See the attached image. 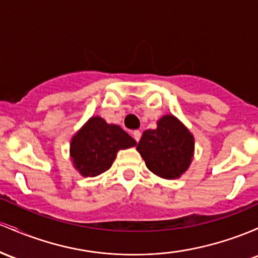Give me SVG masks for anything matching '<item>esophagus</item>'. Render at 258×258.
<instances>
[{
	"label": "esophagus",
	"instance_id": "esophagus-1",
	"mask_svg": "<svg viewBox=\"0 0 258 258\" xmlns=\"http://www.w3.org/2000/svg\"><path fill=\"white\" fill-rule=\"evenodd\" d=\"M133 138L135 139L137 143H139V140H140L141 138V132H139V130H134V132H133Z\"/></svg>",
	"mask_w": 258,
	"mask_h": 258
}]
</instances>
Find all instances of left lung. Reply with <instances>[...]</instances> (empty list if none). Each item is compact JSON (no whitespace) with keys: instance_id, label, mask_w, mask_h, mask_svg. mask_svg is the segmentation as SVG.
I'll use <instances>...</instances> for the list:
<instances>
[{"instance_id":"obj_1","label":"left lung","mask_w":258,"mask_h":258,"mask_svg":"<svg viewBox=\"0 0 258 258\" xmlns=\"http://www.w3.org/2000/svg\"><path fill=\"white\" fill-rule=\"evenodd\" d=\"M137 150L153 174L174 180L191 164L195 138L175 115L164 114L157 120V128L143 133Z\"/></svg>"}]
</instances>
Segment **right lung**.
<instances>
[{
    "label": "right lung",
    "mask_w": 258,
    "mask_h": 258,
    "mask_svg": "<svg viewBox=\"0 0 258 258\" xmlns=\"http://www.w3.org/2000/svg\"><path fill=\"white\" fill-rule=\"evenodd\" d=\"M135 145L137 141L119 125L108 124L100 115H94L73 135L69 155L79 174L92 178L111 168L119 150Z\"/></svg>",
    "instance_id": "1"
}]
</instances>
